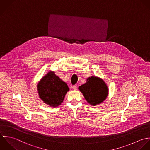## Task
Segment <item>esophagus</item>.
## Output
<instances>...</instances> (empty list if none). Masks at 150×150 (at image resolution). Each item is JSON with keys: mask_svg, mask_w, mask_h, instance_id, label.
<instances>
[{"mask_svg": "<svg viewBox=\"0 0 150 150\" xmlns=\"http://www.w3.org/2000/svg\"><path fill=\"white\" fill-rule=\"evenodd\" d=\"M72 88H73V89L75 90V91H76V90L78 89V87H77L76 85H74V86H72Z\"/></svg>", "mask_w": 150, "mask_h": 150, "instance_id": "1", "label": "esophagus"}]
</instances>
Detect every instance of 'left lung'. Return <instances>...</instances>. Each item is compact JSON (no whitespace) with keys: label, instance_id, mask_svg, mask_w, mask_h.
Returning <instances> with one entry per match:
<instances>
[{"label":"left lung","instance_id":"1","mask_svg":"<svg viewBox=\"0 0 150 150\" xmlns=\"http://www.w3.org/2000/svg\"><path fill=\"white\" fill-rule=\"evenodd\" d=\"M78 89L86 101L93 106L103 102L108 95L106 84L102 79L96 76L88 78L86 83L79 86Z\"/></svg>","mask_w":150,"mask_h":150}]
</instances>
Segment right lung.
Listing matches in <instances>:
<instances>
[{
    "label": "right lung",
    "instance_id": "right-lung-1",
    "mask_svg": "<svg viewBox=\"0 0 150 150\" xmlns=\"http://www.w3.org/2000/svg\"><path fill=\"white\" fill-rule=\"evenodd\" d=\"M37 89L42 100L53 108L61 105L69 91L67 84L56 76L54 72H49L41 79Z\"/></svg>",
    "mask_w": 150,
    "mask_h": 150
}]
</instances>
